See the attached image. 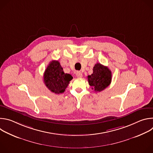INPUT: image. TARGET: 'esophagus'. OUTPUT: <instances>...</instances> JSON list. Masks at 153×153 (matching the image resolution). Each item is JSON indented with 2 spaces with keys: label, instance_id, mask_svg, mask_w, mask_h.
Wrapping results in <instances>:
<instances>
[{
  "label": "esophagus",
  "instance_id": "esophagus-1",
  "mask_svg": "<svg viewBox=\"0 0 153 153\" xmlns=\"http://www.w3.org/2000/svg\"><path fill=\"white\" fill-rule=\"evenodd\" d=\"M76 76L78 78H81L82 77V73L80 71H77L76 73Z\"/></svg>",
  "mask_w": 153,
  "mask_h": 153
}]
</instances>
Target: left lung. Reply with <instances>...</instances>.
<instances>
[{
	"label": "left lung",
	"instance_id": "1",
	"mask_svg": "<svg viewBox=\"0 0 153 153\" xmlns=\"http://www.w3.org/2000/svg\"><path fill=\"white\" fill-rule=\"evenodd\" d=\"M89 85L96 92H100L108 87L111 82V71L107 67L97 63L93 67V73L87 77Z\"/></svg>",
	"mask_w": 153,
	"mask_h": 153
}]
</instances>
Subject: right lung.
<instances>
[{
	"label": "right lung",
	"instance_id": "right-lung-1",
	"mask_svg": "<svg viewBox=\"0 0 153 153\" xmlns=\"http://www.w3.org/2000/svg\"><path fill=\"white\" fill-rule=\"evenodd\" d=\"M72 79L71 74L63 72L57 60H53L49 63L43 75V81L46 86L51 92L57 94L65 91Z\"/></svg>",
	"mask_w": 153,
	"mask_h": 153
}]
</instances>
